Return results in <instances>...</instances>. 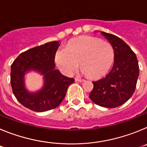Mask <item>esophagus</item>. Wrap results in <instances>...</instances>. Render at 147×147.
I'll return each instance as SVG.
<instances>
[{
    "label": "esophagus",
    "mask_w": 147,
    "mask_h": 147,
    "mask_svg": "<svg viewBox=\"0 0 147 147\" xmlns=\"http://www.w3.org/2000/svg\"><path fill=\"white\" fill-rule=\"evenodd\" d=\"M75 81L82 82H84V81H85V80H82V79H80V78H79V77H76V78H75Z\"/></svg>",
    "instance_id": "obj_1"
}]
</instances>
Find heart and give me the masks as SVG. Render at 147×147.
Instances as JSON below:
<instances>
[{
    "label": "heart",
    "instance_id": "heart-1",
    "mask_svg": "<svg viewBox=\"0 0 147 147\" xmlns=\"http://www.w3.org/2000/svg\"><path fill=\"white\" fill-rule=\"evenodd\" d=\"M114 59V49L108 42L90 36H84L67 42L65 49L55 54V62L60 71L71 75L80 65L82 72L92 78L104 76Z\"/></svg>",
    "mask_w": 147,
    "mask_h": 147
}]
</instances>
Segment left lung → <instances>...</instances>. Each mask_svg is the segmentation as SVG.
I'll return each instance as SVG.
<instances>
[{"label":"left lung","instance_id":"8db88e82","mask_svg":"<svg viewBox=\"0 0 147 147\" xmlns=\"http://www.w3.org/2000/svg\"><path fill=\"white\" fill-rule=\"evenodd\" d=\"M102 34L114 49V65L105 77L93 82V88L89 96L96 105L113 108L125 103L132 96L139 75V66L136 54L124 40L111 34Z\"/></svg>","mask_w":147,"mask_h":147}]
</instances>
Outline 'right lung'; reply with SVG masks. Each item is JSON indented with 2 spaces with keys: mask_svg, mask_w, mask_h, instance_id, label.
I'll list each match as a JSON object with an SVG mask.
<instances>
[{
  "mask_svg": "<svg viewBox=\"0 0 147 147\" xmlns=\"http://www.w3.org/2000/svg\"><path fill=\"white\" fill-rule=\"evenodd\" d=\"M59 42L54 41L26 51L18 56L11 65L10 82L17 100L26 108L44 112L58 107L65 96L67 89L74 82V78L62 75L55 69L56 51ZM36 69L45 77L44 88L37 94H29L24 87L26 71Z\"/></svg>",
  "mask_w": 147,
  "mask_h": 147,
  "instance_id": "obj_1",
  "label": "right lung"
}]
</instances>
